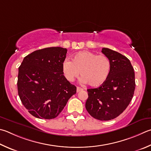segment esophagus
<instances>
[{"label": "esophagus", "instance_id": "esophagus-1", "mask_svg": "<svg viewBox=\"0 0 151 151\" xmlns=\"http://www.w3.org/2000/svg\"><path fill=\"white\" fill-rule=\"evenodd\" d=\"M83 89L81 87H79V86H77L76 87V92H80V91H81V90H83Z\"/></svg>", "mask_w": 151, "mask_h": 151}]
</instances>
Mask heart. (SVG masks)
<instances>
[{"label":"heart","mask_w":151,"mask_h":151,"mask_svg":"<svg viewBox=\"0 0 151 151\" xmlns=\"http://www.w3.org/2000/svg\"><path fill=\"white\" fill-rule=\"evenodd\" d=\"M62 69L68 81L72 82L80 75L82 81L90 86L96 87L108 78L111 69L109 59L104 55L90 51H81L73 56L72 61L66 59L63 62Z\"/></svg>","instance_id":"obj_1"}]
</instances>
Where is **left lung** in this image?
<instances>
[{
	"label": "left lung",
	"mask_w": 151,
	"mask_h": 151,
	"mask_svg": "<svg viewBox=\"0 0 151 151\" xmlns=\"http://www.w3.org/2000/svg\"><path fill=\"white\" fill-rule=\"evenodd\" d=\"M102 52L111 61L110 75L100 87L87 90L85 106L94 118L109 121L119 116L129 104L135 88V72L125 56L108 48H102Z\"/></svg>",
	"instance_id": "left-lung-1"
}]
</instances>
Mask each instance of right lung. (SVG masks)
Returning a JSON list of instances; mask_svg holds the SVG:
<instances>
[{
  "mask_svg": "<svg viewBox=\"0 0 151 151\" xmlns=\"http://www.w3.org/2000/svg\"><path fill=\"white\" fill-rule=\"evenodd\" d=\"M67 52L60 47L39 49L24 57L18 68L19 97L37 118H55L76 94V87L67 80L62 69Z\"/></svg>",
  "mask_w": 151,
  "mask_h": 151,
  "instance_id": "right-lung-1",
  "label": "right lung"
}]
</instances>
